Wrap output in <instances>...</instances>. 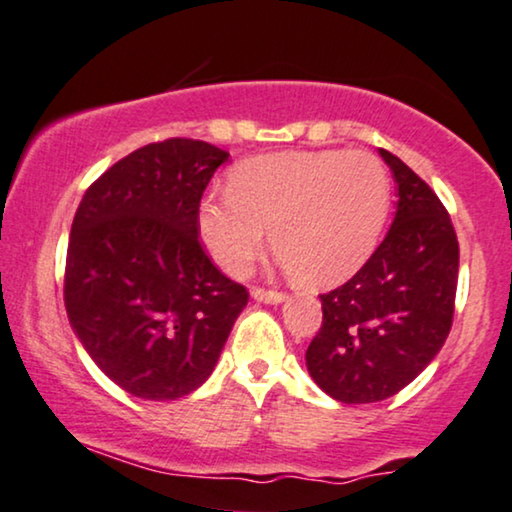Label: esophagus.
<instances>
[{
  "label": "esophagus",
  "instance_id": "34e87169",
  "mask_svg": "<svg viewBox=\"0 0 512 512\" xmlns=\"http://www.w3.org/2000/svg\"><path fill=\"white\" fill-rule=\"evenodd\" d=\"M252 297L257 299V302H267V304H281L285 297V292L281 290H269V288H252Z\"/></svg>",
  "mask_w": 512,
  "mask_h": 512
}]
</instances>
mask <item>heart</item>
<instances>
[{
	"label": "heart",
	"mask_w": 512,
	"mask_h": 512,
	"mask_svg": "<svg viewBox=\"0 0 512 512\" xmlns=\"http://www.w3.org/2000/svg\"><path fill=\"white\" fill-rule=\"evenodd\" d=\"M391 210V175L370 152H278L231 168L227 194L199 206V234L217 267L248 274L271 248L295 281L335 285L363 267Z\"/></svg>",
	"instance_id": "heart-1"
}]
</instances>
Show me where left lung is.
I'll return each instance as SVG.
<instances>
[{"label": "left lung", "mask_w": 512, "mask_h": 512, "mask_svg": "<svg viewBox=\"0 0 512 512\" xmlns=\"http://www.w3.org/2000/svg\"><path fill=\"white\" fill-rule=\"evenodd\" d=\"M388 234L353 278L320 295L323 323L306 349L313 381L339 403H379L419 377L452 330L459 241L447 208L398 156Z\"/></svg>", "instance_id": "1"}]
</instances>
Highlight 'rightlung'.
Here are the masks:
<instances>
[{
	"mask_svg": "<svg viewBox=\"0 0 512 512\" xmlns=\"http://www.w3.org/2000/svg\"><path fill=\"white\" fill-rule=\"evenodd\" d=\"M229 152L192 138L135 149L81 199L65 260V309L93 363L145 400H177L210 377L248 304L215 267L199 206Z\"/></svg>",
	"mask_w": 512,
	"mask_h": 512,
	"instance_id": "right-lung-1",
	"label": "right lung"
}]
</instances>
